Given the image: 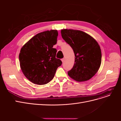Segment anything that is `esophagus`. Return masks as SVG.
Returning <instances> with one entry per match:
<instances>
[{
	"label": "esophagus",
	"instance_id": "esophagus-1",
	"mask_svg": "<svg viewBox=\"0 0 121 121\" xmlns=\"http://www.w3.org/2000/svg\"><path fill=\"white\" fill-rule=\"evenodd\" d=\"M65 58H62V59H61V61H62V62H63V63H64V62L65 61Z\"/></svg>",
	"mask_w": 121,
	"mask_h": 121
}]
</instances>
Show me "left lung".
Returning a JSON list of instances; mask_svg holds the SVG:
<instances>
[{"label":"left lung","instance_id":"left-lung-1","mask_svg":"<svg viewBox=\"0 0 121 121\" xmlns=\"http://www.w3.org/2000/svg\"><path fill=\"white\" fill-rule=\"evenodd\" d=\"M61 36L72 47L75 54V63L68 72V75L78 82L85 81L95 75L101 62L99 45L93 38L80 30L63 29Z\"/></svg>","mask_w":121,"mask_h":121}]
</instances>
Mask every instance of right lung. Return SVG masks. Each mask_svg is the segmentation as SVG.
I'll return each instance as SVG.
<instances>
[{"mask_svg":"<svg viewBox=\"0 0 121 121\" xmlns=\"http://www.w3.org/2000/svg\"><path fill=\"white\" fill-rule=\"evenodd\" d=\"M58 32H43L32 37L21 48L20 67L29 81L38 85L49 82L54 76L60 60L56 57L57 50L53 46L57 42Z\"/></svg>","mask_w":121,"mask_h":121,"instance_id":"right-lung-1","label":"right lung"}]
</instances>
